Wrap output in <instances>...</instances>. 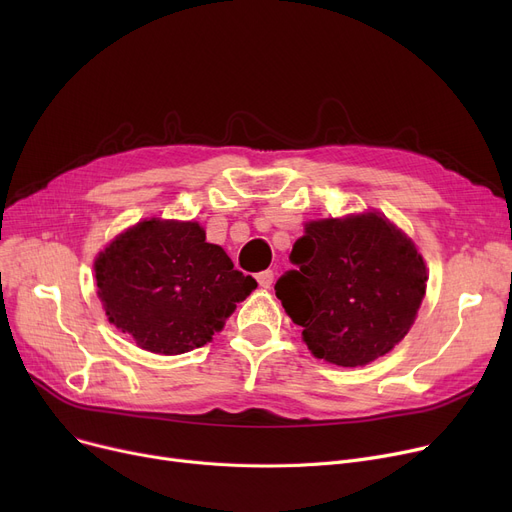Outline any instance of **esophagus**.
I'll list each match as a JSON object with an SVG mask.
<instances>
[{
  "label": "esophagus",
  "mask_w": 512,
  "mask_h": 512,
  "mask_svg": "<svg viewBox=\"0 0 512 512\" xmlns=\"http://www.w3.org/2000/svg\"><path fill=\"white\" fill-rule=\"evenodd\" d=\"M257 282L261 288H270L274 284V272L272 270H265L261 274H257Z\"/></svg>",
  "instance_id": "1"
}]
</instances>
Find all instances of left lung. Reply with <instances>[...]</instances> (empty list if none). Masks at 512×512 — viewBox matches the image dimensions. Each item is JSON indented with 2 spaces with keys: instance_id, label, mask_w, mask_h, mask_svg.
<instances>
[{
  "instance_id": "8db88e82",
  "label": "left lung",
  "mask_w": 512,
  "mask_h": 512,
  "mask_svg": "<svg viewBox=\"0 0 512 512\" xmlns=\"http://www.w3.org/2000/svg\"><path fill=\"white\" fill-rule=\"evenodd\" d=\"M276 297L317 359L359 367L411 330L427 272L413 242L378 213L319 220L294 242Z\"/></svg>"
}]
</instances>
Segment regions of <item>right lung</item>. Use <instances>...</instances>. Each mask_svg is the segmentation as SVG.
I'll return each instance as SVG.
<instances>
[{
    "label": "right lung",
    "mask_w": 512,
    "mask_h": 512,
    "mask_svg": "<svg viewBox=\"0 0 512 512\" xmlns=\"http://www.w3.org/2000/svg\"><path fill=\"white\" fill-rule=\"evenodd\" d=\"M95 278L112 324L159 355L211 342L257 286L199 224L155 218L120 234L95 261Z\"/></svg>",
    "instance_id": "right-lung-1"
}]
</instances>
